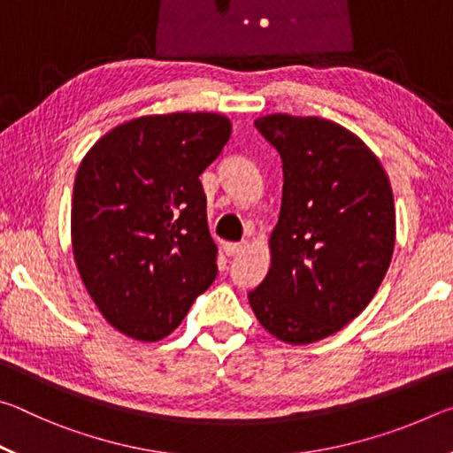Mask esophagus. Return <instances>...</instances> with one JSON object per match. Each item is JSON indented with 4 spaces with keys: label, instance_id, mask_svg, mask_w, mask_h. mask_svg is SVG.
Segmentation results:
<instances>
[{
    "label": "esophagus",
    "instance_id": "34e87169",
    "mask_svg": "<svg viewBox=\"0 0 453 453\" xmlns=\"http://www.w3.org/2000/svg\"><path fill=\"white\" fill-rule=\"evenodd\" d=\"M245 248H248V242H235V243L227 242V243H224V251H226V256H229V257L243 254Z\"/></svg>",
    "mask_w": 453,
    "mask_h": 453
}]
</instances>
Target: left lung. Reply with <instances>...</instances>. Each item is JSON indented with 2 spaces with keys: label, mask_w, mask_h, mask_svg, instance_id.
<instances>
[{
  "label": "left lung",
  "mask_w": 453,
  "mask_h": 453,
  "mask_svg": "<svg viewBox=\"0 0 453 453\" xmlns=\"http://www.w3.org/2000/svg\"><path fill=\"white\" fill-rule=\"evenodd\" d=\"M283 164L272 265L250 305L267 332L305 346L340 332L372 302L395 243L388 173L335 121L272 113L256 119Z\"/></svg>",
  "instance_id": "1"
}]
</instances>
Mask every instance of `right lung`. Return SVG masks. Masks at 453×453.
I'll use <instances>...</instances> for the list:
<instances>
[{
    "label": "right lung",
    "instance_id": "add662e5",
    "mask_svg": "<svg viewBox=\"0 0 453 453\" xmlns=\"http://www.w3.org/2000/svg\"><path fill=\"white\" fill-rule=\"evenodd\" d=\"M232 135L211 111L142 116L110 129L73 183L72 248L107 324L157 342L218 275L199 175Z\"/></svg>",
    "mask_w": 453,
    "mask_h": 453
}]
</instances>
